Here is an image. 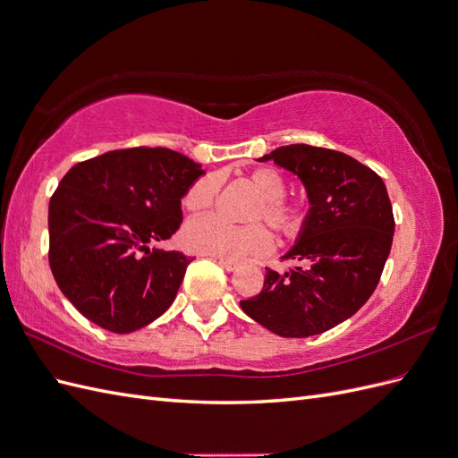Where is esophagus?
<instances>
[{"mask_svg":"<svg viewBox=\"0 0 458 458\" xmlns=\"http://www.w3.org/2000/svg\"><path fill=\"white\" fill-rule=\"evenodd\" d=\"M217 261H219V266L224 267V269H227V271H234V269H239V266H241V261L229 259V258H219Z\"/></svg>","mask_w":458,"mask_h":458,"instance_id":"34e87169","label":"esophagus"}]
</instances>
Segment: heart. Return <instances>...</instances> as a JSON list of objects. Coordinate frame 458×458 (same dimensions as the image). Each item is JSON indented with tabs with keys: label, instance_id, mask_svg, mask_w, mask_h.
Returning a JSON list of instances; mask_svg holds the SVG:
<instances>
[{
	"label": "heart",
	"instance_id": "1",
	"mask_svg": "<svg viewBox=\"0 0 458 458\" xmlns=\"http://www.w3.org/2000/svg\"><path fill=\"white\" fill-rule=\"evenodd\" d=\"M248 183L259 195V202L254 206L252 221H266V224L283 237H294L308 221L306 208L298 202L286 200L284 177L267 165L254 168L248 174ZM219 195V177L206 174L199 177L183 195V208L191 214L206 212L212 208ZM183 244L187 250L239 259L246 256H261L271 248V237L267 229L254 225H231L216 216H204L187 224L183 229Z\"/></svg>",
	"mask_w": 458,
	"mask_h": 458
}]
</instances>
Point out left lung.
Returning <instances> with one entry per match:
<instances>
[{
  "mask_svg": "<svg viewBox=\"0 0 458 458\" xmlns=\"http://www.w3.org/2000/svg\"><path fill=\"white\" fill-rule=\"evenodd\" d=\"M300 177L310 214L284 273L266 267L261 293L242 311L284 338L321 335L370 298L394 241V212L382 177L344 152L286 145L259 158Z\"/></svg>",
  "mask_w": 458,
  "mask_h": 458,
  "instance_id": "1",
  "label": "left lung"
}]
</instances>
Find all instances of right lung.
I'll use <instances>...</instances> for the list:
<instances>
[{"label":"right lung","instance_id":"add662e5","mask_svg":"<svg viewBox=\"0 0 458 458\" xmlns=\"http://www.w3.org/2000/svg\"><path fill=\"white\" fill-rule=\"evenodd\" d=\"M202 174L172 148L133 147L61 179L49 200V267L91 323L126 335L172 306L192 258L150 244L182 225V197Z\"/></svg>","mask_w":458,"mask_h":458}]
</instances>
